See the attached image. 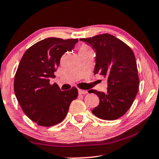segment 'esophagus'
Masks as SVG:
<instances>
[{
    "label": "esophagus",
    "mask_w": 159,
    "mask_h": 159,
    "mask_svg": "<svg viewBox=\"0 0 159 159\" xmlns=\"http://www.w3.org/2000/svg\"><path fill=\"white\" fill-rule=\"evenodd\" d=\"M78 92H79L80 94H87L88 91L85 90H83V89H78Z\"/></svg>",
    "instance_id": "esophagus-1"
}]
</instances>
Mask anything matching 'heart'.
<instances>
[{
  "mask_svg": "<svg viewBox=\"0 0 159 159\" xmlns=\"http://www.w3.org/2000/svg\"><path fill=\"white\" fill-rule=\"evenodd\" d=\"M87 50H90V49H89V48H88L86 45H82L80 48L79 53H80V52H82V51H87Z\"/></svg>",
  "mask_w": 159,
  "mask_h": 159,
  "instance_id": "1",
  "label": "heart"
}]
</instances>
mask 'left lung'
I'll return each instance as SVG.
<instances>
[{
  "label": "left lung",
  "instance_id": "left-lung-1",
  "mask_svg": "<svg viewBox=\"0 0 159 159\" xmlns=\"http://www.w3.org/2000/svg\"><path fill=\"white\" fill-rule=\"evenodd\" d=\"M96 52L94 74L107 79L106 93L92 90L100 99L92 110L95 116L113 120L122 117L131 107L139 91V78L133 51L124 42L105 33L91 38L80 39Z\"/></svg>",
  "mask_w": 159,
  "mask_h": 159
}]
</instances>
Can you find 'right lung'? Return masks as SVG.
I'll list each match as a JSON object with an SVG mask.
<instances>
[{"label":"right lung","mask_w":159,"mask_h":159,"mask_svg":"<svg viewBox=\"0 0 159 159\" xmlns=\"http://www.w3.org/2000/svg\"><path fill=\"white\" fill-rule=\"evenodd\" d=\"M77 42V39H43L28 48L20 59L15 76V94L25 115L39 126L61 122L77 98L75 87L61 91L57 83L50 84L61 56Z\"/></svg>","instance_id":"add662e5"}]
</instances>
